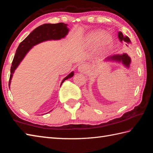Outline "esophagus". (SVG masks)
I'll use <instances>...</instances> for the list:
<instances>
[{"mask_svg":"<svg viewBox=\"0 0 153 153\" xmlns=\"http://www.w3.org/2000/svg\"><path fill=\"white\" fill-rule=\"evenodd\" d=\"M87 70V66L85 64H82L80 65V66L78 67V70L81 72H83V71H85Z\"/></svg>","mask_w":153,"mask_h":153,"instance_id":"1","label":"esophagus"}]
</instances>
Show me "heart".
<instances>
[{
  "label": "heart",
  "mask_w": 153,
  "mask_h": 153,
  "mask_svg": "<svg viewBox=\"0 0 153 153\" xmlns=\"http://www.w3.org/2000/svg\"><path fill=\"white\" fill-rule=\"evenodd\" d=\"M99 33H92L89 34L86 39L87 43L89 44H93L94 43H95L97 38L99 37Z\"/></svg>",
  "instance_id": "1"
}]
</instances>
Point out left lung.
<instances>
[{
	"label": "left lung",
	"instance_id": "obj_1",
	"mask_svg": "<svg viewBox=\"0 0 153 153\" xmlns=\"http://www.w3.org/2000/svg\"><path fill=\"white\" fill-rule=\"evenodd\" d=\"M118 37L120 39V41H125L127 43H131L130 39L127 36H123L122 32H118ZM106 59L110 60H114L117 62H122L125 65L126 67H129V64L131 62V59L130 57H129L127 54H115L113 55V56H110L107 57Z\"/></svg>",
	"mask_w": 153,
	"mask_h": 153
}]
</instances>
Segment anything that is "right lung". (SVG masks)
<instances>
[{
	"instance_id": "obj_1",
	"label": "right lung",
	"mask_w": 153,
	"mask_h": 153,
	"mask_svg": "<svg viewBox=\"0 0 153 153\" xmlns=\"http://www.w3.org/2000/svg\"><path fill=\"white\" fill-rule=\"evenodd\" d=\"M67 24L64 23H58V24H45L35 28L25 39L21 42L20 44L16 50V54L13 59L12 66L10 68V76L9 79V87L10 84L12 77L13 73L18 67L19 63L21 62L25 54L30 51L32 47L41 42L51 40V39H60L64 37L68 33ZM74 72H71L67 77H65L62 82L61 85L65 80L70 78L74 76Z\"/></svg>"
}]
</instances>
